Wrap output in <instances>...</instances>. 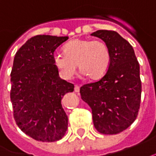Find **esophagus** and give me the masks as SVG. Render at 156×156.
<instances>
[{"instance_id":"34e87169","label":"esophagus","mask_w":156,"mask_h":156,"mask_svg":"<svg viewBox=\"0 0 156 156\" xmlns=\"http://www.w3.org/2000/svg\"><path fill=\"white\" fill-rule=\"evenodd\" d=\"M79 90H80V87L78 86V85H75V87H74V91L76 92V93H78Z\"/></svg>"}]
</instances>
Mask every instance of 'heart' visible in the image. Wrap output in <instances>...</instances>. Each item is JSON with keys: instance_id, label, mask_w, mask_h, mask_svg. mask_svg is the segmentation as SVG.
<instances>
[{"instance_id": "b5f03b06", "label": "heart", "mask_w": 156, "mask_h": 156, "mask_svg": "<svg viewBox=\"0 0 156 156\" xmlns=\"http://www.w3.org/2000/svg\"><path fill=\"white\" fill-rule=\"evenodd\" d=\"M65 54L55 53L54 62L60 74L70 79L76 72L77 65L83 74L91 78H99L108 71L110 65V51L101 40L74 39L66 44Z\"/></svg>"}]
</instances>
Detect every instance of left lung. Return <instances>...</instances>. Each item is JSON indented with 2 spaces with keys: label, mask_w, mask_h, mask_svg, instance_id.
<instances>
[{
  "label": "left lung",
  "mask_w": 156,
  "mask_h": 156,
  "mask_svg": "<svg viewBox=\"0 0 156 156\" xmlns=\"http://www.w3.org/2000/svg\"><path fill=\"white\" fill-rule=\"evenodd\" d=\"M91 36L106 42L110 51L108 71L96 82L80 88L90 107L94 126L102 134H118L135 121L140 108V67L133 48L114 30H99Z\"/></svg>",
  "instance_id": "1"
}]
</instances>
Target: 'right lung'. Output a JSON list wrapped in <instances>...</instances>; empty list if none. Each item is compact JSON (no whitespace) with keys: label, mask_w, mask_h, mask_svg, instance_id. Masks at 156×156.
I'll return each mask as SVG.
<instances>
[{"label":"right lung","mask_w":156,"mask_h":156,"mask_svg":"<svg viewBox=\"0 0 156 156\" xmlns=\"http://www.w3.org/2000/svg\"><path fill=\"white\" fill-rule=\"evenodd\" d=\"M67 37L37 35L17 51L11 72V98L13 118L26 135L37 141L61 139L68 118L61 99L74 85L59 77L54 62L57 48Z\"/></svg>","instance_id":"1"}]
</instances>
